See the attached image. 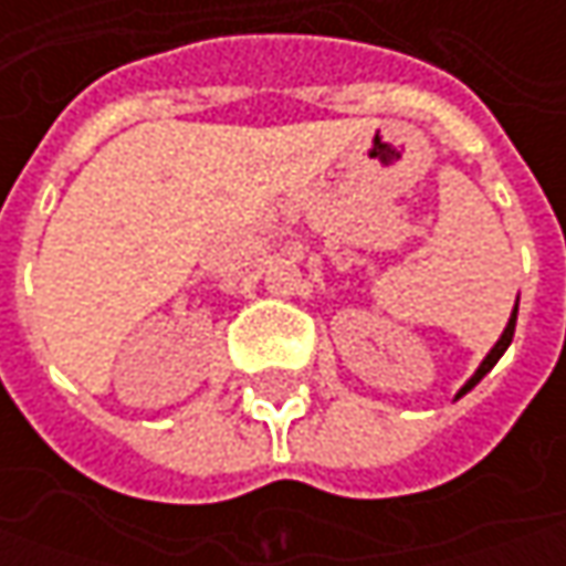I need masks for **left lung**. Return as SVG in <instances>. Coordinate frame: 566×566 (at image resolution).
Returning <instances> with one entry per match:
<instances>
[{"mask_svg": "<svg viewBox=\"0 0 566 566\" xmlns=\"http://www.w3.org/2000/svg\"><path fill=\"white\" fill-rule=\"evenodd\" d=\"M516 308H520V295H516V305H513L511 321H507V327H504V334H501V337H497V343L491 346L489 356H485V359H482V365L475 368V375H472V378H469L467 384H463V387L457 390V397H453V400H460L463 394H469V390H472V387H475V384H479V380L485 378V375H489L491 368L497 365V359H501V356L507 353V346H511V339H513V331H516Z\"/></svg>", "mask_w": 566, "mask_h": 566, "instance_id": "8db88e82", "label": "left lung"}]
</instances>
